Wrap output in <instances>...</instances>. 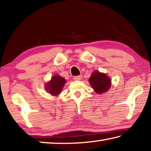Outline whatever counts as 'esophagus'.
Listing matches in <instances>:
<instances>
[{
  "label": "esophagus",
  "instance_id": "obj_1",
  "mask_svg": "<svg viewBox=\"0 0 151 151\" xmlns=\"http://www.w3.org/2000/svg\"><path fill=\"white\" fill-rule=\"evenodd\" d=\"M81 79V76H74V80L75 81H80Z\"/></svg>",
  "mask_w": 151,
  "mask_h": 151
}]
</instances>
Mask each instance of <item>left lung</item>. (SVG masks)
Returning <instances> with one entry per match:
<instances>
[{
	"mask_svg": "<svg viewBox=\"0 0 151 151\" xmlns=\"http://www.w3.org/2000/svg\"><path fill=\"white\" fill-rule=\"evenodd\" d=\"M88 81L94 91L98 94L105 93L111 85V78L105 74L101 73L98 70L92 73Z\"/></svg>",
	"mask_w": 151,
	"mask_h": 151,
	"instance_id": "left-lung-1",
	"label": "left lung"
}]
</instances>
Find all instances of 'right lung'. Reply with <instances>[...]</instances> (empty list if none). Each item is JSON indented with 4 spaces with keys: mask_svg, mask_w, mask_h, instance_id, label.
Returning <instances> with one entry per match:
<instances>
[{
    "mask_svg": "<svg viewBox=\"0 0 151 151\" xmlns=\"http://www.w3.org/2000/svg\"><path fill=\"white\" fill-rule=\"evenodd\" d=\"M65 83L66 80L63 77L59 75H55L46 84L45 89L52 95L57 96L61 93Z\"/></svg>",
    "mask_w": 151,
    "mask_h": 151,
    "instance_id": "obj_1",
    "label": "right lung"
}]
</instances>
